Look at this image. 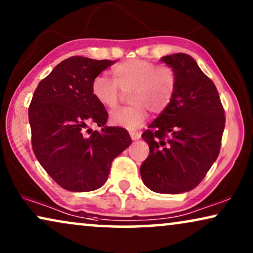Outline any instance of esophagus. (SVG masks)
<instances>
[{"label":"esophagus","mask_w":253,"mask_h":253,"mask_svg":"<svg viewBox=\"0 0 253 253\" xmlns=\"http://www.w3.org/2000/svg\"><path fill=\"white\" fill-rule=\"evenodd\" d=\"M140 132H134V131H130V137L132 140H138L140 138Z\"/></svg>","instance_id":"obj_1"}]
</instances>
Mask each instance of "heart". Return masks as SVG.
<instances>
[{
    "mask_svg": "<svg viewBox=\"0 0 253 253\" xmlns=\"http://www.w3.org/2000/svg\"><path fill=\"white\" fill-rule=\"evenodd\" d=\"M114 79L99 75L93 79L91 92L96 101L106 108H115L122 98V90L129 93L132 105L114 110L110 122L114 126L137 129L148 116V109L162 113L174 98L177 78L174 69L158 65L152 61L129 60L113 69Z\"/></svg>",
    "mask_w": 253,
    "mask_h": 253,
    "instance_id": "b5f03b06",
    "label": "heart"
}]
</instances>
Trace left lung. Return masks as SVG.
Segmentation results:
<instances>
[{
    "mask_svg": "<svg viewBox=\"0 0 253 253\" xmlns=\"http://www.w3.org/2000/svg\"><path fill=\"white\" fill-rule=\"evenodd\" d=\"M177 85L170 105L141 134L150 154L140 166L144 184L158 193L195 189L219 155L224 110L214 83L188 54L161 57Z\"/></svg>",
    "mask_w": 253,
    "mask_h": 253,
    "instance_id": "1",
    "label": "left lung"
}]
</instances>
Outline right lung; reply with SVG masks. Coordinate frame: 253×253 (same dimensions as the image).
I'll list each match as a JSON object with an SVG mask.
<instances>
[{"instance_id":"1","label":"right lung","mask_w":253,"mask_h":253,"mask_svg":"<svg viewBox=\"0 0 253 253\" xmlns=\"http://www.w3.org/2000/svg\"><path fill=\"white\" fill-rule=\"evenodd\" d=\"M114 62L69 57L34 91L29 108L33 152L48 175L69 191L101 188L114 159L131 144L126 129L106 126L108 113L91 92L93 79ZM89 124L102 130L92 131ZM85 130L91 131L89 136Z\"/></svg>"}]
</instances>
